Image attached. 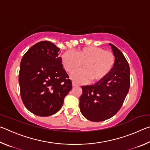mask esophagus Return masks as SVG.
Segmentation results:
<instances>
[{
	"label": "esophagus",
	"instance_id": "34e87169",
	"mask_svg": "<svg viewBox=\"0 0 150 150\" xmlns=\"http://www.w3.org/2000/svg\"><path fill=\"white\" fill-rule=\"evenodd\" d=\"M72 85H73V87H77V86H78V85H77V84H76V83H72Z\"/></svg>",
	"mask_w": 150,
	"mask_h": 150
}]
</instances>
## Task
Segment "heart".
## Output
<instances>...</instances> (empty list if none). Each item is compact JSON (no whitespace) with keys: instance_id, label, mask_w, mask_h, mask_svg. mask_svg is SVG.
<instances>
[{"instance_id":"1","label":"heart","mask_w":150,"mask_h":150,"mask_svg":"<svg viewBox=\"0 0 150 150\" xmlns=\"http://www.w3.org/2000/svg\"><path fill=\"white\" fill-rule=\"evenodd\" d=\"M63 67L67 73H72L83 64V69L73 72L71 79L76 83H95L104 79L112 69L115 57L111 52L98 47L79 48L75 54L66 52L62 56Z\"/></svg>"}]
</instances>
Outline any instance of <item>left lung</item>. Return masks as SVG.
<instances>
[{
    "instance_id": "1",
    "label": "left lung",
    "mask_w": 150,
    "mask_h": 150,
    "mask_svg": "<svg viewBox=\"0 0 150 150\" xmlns=\"http://www.w3.org/2000/svg\"><path fill=\"white\" fill-rule=\"evenodd\" d=\"M115 57L108 75L92 85L82 86L79 108L83 116L93 122L107 120L120 110L130 88V67L120 50L109 44Z\"/></svg>"
}]
</instances>
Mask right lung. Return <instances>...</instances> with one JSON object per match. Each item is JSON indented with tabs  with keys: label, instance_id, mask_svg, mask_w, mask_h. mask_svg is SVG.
I'll return each instance as SVG.
<instances>
[{
	"label": "right lung",
	"instance_id": "add662e5",
	"mask_svg": "<svg viewBox=\"0 0 150 150\" xmlns=\"http://www.w3.org/2000/svg\"><path fill=\"white\" fill-rule=\"evenodd\" d=\"M59 50L52 42H40L27 51L20 62L18 79L22 102L37 116L56 113L72 88Z\"/></svg>",
	"mask_w": 150,
	"mask_h": 150
}]
</instances>
